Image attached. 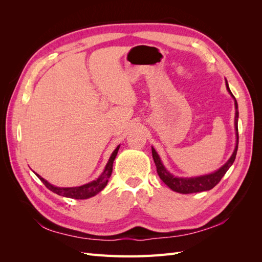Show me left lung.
<instances>
[{
	"label": "left lung",
	"instance_id": "8db88e82",
	"mask_svg": "<svg viewBox=\"0 0 262 262\" xmlns=\"http://www.w3.org/2000/svg\"><path fill=\"white\" fill-rule=\"evenodd\" d=\"M226 87L229 94L232 95L233 98L235 99L234 95L232 94L231 90H229L228 84L226 82ZM235 107H236V113H235V129H236V147L234 149V153L231 156V158L227 161L225 165L222 166V167L213 173H210V175H205L201 177H195V178H178V177H173L171 173H169L166 168L164 167L163 163L161 162V158L156 153V150L152 147V155H153V160L156 165V169L157 173L160 178L167 185L171 190L179 193H195V192H201V191H207V190H211L212 188L215 187L221 179L223 178V176L228 170V168L233 165L235 157L237 154V148H238V126H237V122H238V106H237V101L235 99Z\"/></svg>",
	"mask_w": 262,
	"mask_h": 262
}]
</instances>
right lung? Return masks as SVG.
<instances>
[{
	"label": "right lung",
	"instance_id": "add662e5",
	"mask_svg": "<svg viewBox=\"0 0 262 262\" xmlns=\"http://www.w3.org/2000/svg\"><path fill=\"white\" fill-rule=\"evenodd\" d=\"M119 150V145L117 146V148L114 150V153L110 156L109 161L106 165L105 170L104 172L101 173L99 176V178H97L96 180H94L90 184H86L84 186L81 187H75V188H58V187H54L52 185H50L48 181H46L43 178H41L40 176L36 173V175L39 177L43 185L48 188L50 191L57 193L59 195L62 196H67V198H72V199H77V200H83V199H87V198H91L94 196L95 194H97L98 192H100L102 189H104L107 186V182L108 179L112 176V172H113V165H114V161L117 156V153Z\"/></svg>",
	"mask_w": 262,
	"mask_h": 262
}]
</instances>
